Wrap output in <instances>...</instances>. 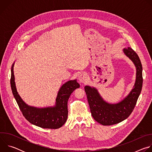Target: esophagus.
Returning a JSON list of instances; mask_svg holds the SVG:
<instances>
[{"label":"esophagus","instance_id":"esophagus-1","mask_svg":"<svg viewBox=\"0 0 152 152\" xmlns=\"http://www.w3.org/2000/svg\"><path fill=\"white\" fill-rule=\"evenodd\" d=\"M79 80L80 83H85L88 80V76L86 73H82L79 76Z\"/></svg>","mask_w":152,"mask_h":152}]
</instances>
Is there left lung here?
<instances>
[{
  "mask_svg": "<svg viewBox=\"0 0 152 152\" xmlns=\"http://www.w3.org/2000/svg\"><path fill=\"white\" fill-rule=\"evenodd\" d=\"M123 52L137 67V77L134 88L124 100L117 104H109L103 100L96 88L89 86H85L91 115L96 121L104 126L117 124L131 115L142 90V67L140 59L131 48H124Z\"/></svg>",
  "mask_w": 152,
  "mask_h": 152,
  "instance_id": "8db88e82",
  "label": "left lung"
}]
</instances>
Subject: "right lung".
Returning <instances> with one entry per match:
<instances>
[{
	"label": "right lung",
	"instance_id": "right-lung-1",
	"mask_svg": "<svg viewBox=\"0 0 152 152\" xmlns=\"http://www.w3.org/2000/svg\"><path fill=\"white\" fill-rule=\"evenodd\" d=\"M12 65L10 79L11 87L14 97L21 112L31 123L45 129H58L66 122L68 117L67 102L71 94L80 85L76 80H69L60 88L54 107L36 108L26 104L18 95L14 81Z\"/></svg>",
	"mask_w": 152,
	"mask_h": 152
}]
</instances>
